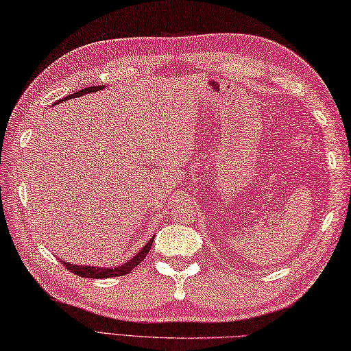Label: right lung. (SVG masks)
Returning <instances> with one entry per match:
<instances>
[{
	"label": "right lung",
	"mask_w": 351,
	"mask_h": 351,
	"mask_svg": "<svg viewBox=\"0 0 351 351\" xmlns=\"http://www.w3.org/2000/svg\"><path fill=\"white\" fill-rule=\"evenodd\" d=\"M104 89V86H89V88H84V89H80L74 92V94H69L68 97L62 98V99H57V101L54 103L59 104V103H63V101H68V99H74L77 97H83L86 94H90V92H98ZM153 241H154V236L153 238H149V241L147 242V244L142 247L138 253H136L130 261H127L125 263H123V265L119 267H113V268H103V267H90V265H75V263H69V262H65L62 261L63 265H65L66 269H69L71 273H74L77 276L80 277H86V278H107V277H118V276H125L130 273V271L138 267L139 263L145 259V256L149 253V248H152L153 245Z\"/></svg>",
	"instance_id": "obj_1"
}]
</instances>
